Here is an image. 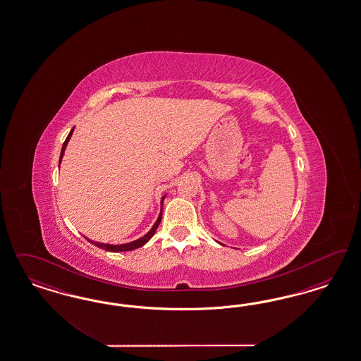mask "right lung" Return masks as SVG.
<instances>
[{
    "instance_id": "add662e5",
    "label": "right lung",
    "mask_w": 361,
    "mask_h": 361,
    "mask_svg": "<svg viewBox=\"0 0 361 361\" xmlns=\"http://www.w3.org/2000/svg\"><path fill=\"white\" fill-rule=\"evenodd\" d=\"M73 131H74V128L70 131L68 136L66 137L65 142H63V147H62V151H61V159H59V164H61V160H62V157H63L66 145H67V142H68L70 137H71V135H73ZM164 197L161 198V208H163V201H164ZM161 216H163V209H161V212H160V216H159V219H157V221L154 222V225H153L152 229L149 230V231H148V233H147L144 237H142V238L133 240V242H130V243H124V245H109V243H100V242H94V240H87L88 242H91V243H94L95 246H98V247H100V249H104V250H107V252H118L135 250V249H137V247H142V245H145L148 240L152 238L153 234H154V231H156V229H157V228H159V225H160Z\"/></svg>"
}]
</instances>
